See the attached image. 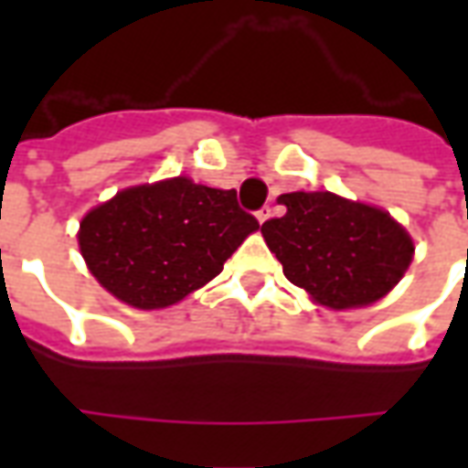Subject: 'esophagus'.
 Wrapping results in <instances>:
<instances>
[{"label": "esophagus", "instance_id": "obj_1", "mask_svg": "<svg viewBox=\"0 0 468 468\" xmlns=\"http://www.w3.org/2000/svg\"><path fill=\"white\" fill-rule=\"evenodd\" d=\"M271 215H273V207H271V205H265V207H261V210L255 213V218H258V223H265Z\"/></svg>", "mask_w": 468, "mask_h": 468}]
</instances>
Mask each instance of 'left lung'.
<instances>
[{"label":"left lung","instance_id":"8db88e82","mask_svg":"<svg viewBox=\"0 0 468 468\" xmlns=\"http://www.w3.org/2000/svg\"><path fill=\"white\" fill-rule=\"evenodd\" d=\"M283 218L261 233L283 265L285 278L315 303L346 311L381 301L413 261L411 235L391 215L341 195L285 193Z\"/></svg>","mask_w":468,"mask_h":468}]
</instances>
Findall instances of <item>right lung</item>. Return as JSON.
<instances>
[{"label":"right lung","mask_w":468,"mask_h":468,"mask_svg":"<svg viewBox=\"0 0 468 468\" xmlns=\"http://www.w3.org/2000/svg\"><path fill=\"white\" fill-rule=\"evenodd\" d=\"M261 225L235 190L170 177L134 185L97 205L80 223L90 273L117 301L154 311L183 301L223 271Z\"/></svg>","instance_id":"obj_1"}]
</instances>
